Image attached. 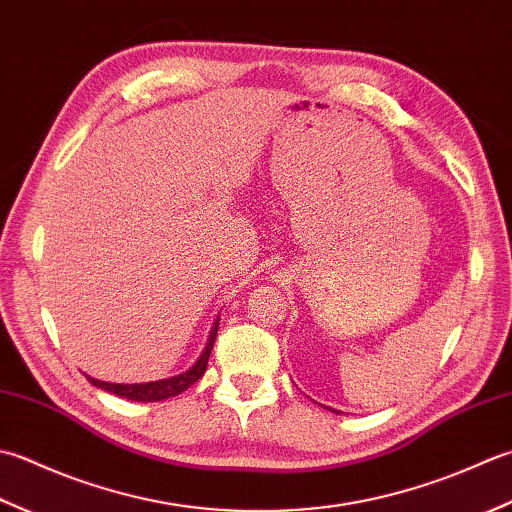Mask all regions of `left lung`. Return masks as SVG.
<instances>
[{
	"label": "left lung",
	"mask_w": 512,
	"mask_h": 512,
	"mask_svg": "<svg viewBox=\"0 0 512 512\" xmlns=\"http://www.w3.org/2000/svg\"><path fill=\"white\" fill-rule=\"evenodd\" d=\"M322 406H325V404H322ZM325 409H329L331 413H336V415H340V411H336V409H331V406H325Z\"/></svg>",
	"instance_id": "obj_1"
}]
</instances>
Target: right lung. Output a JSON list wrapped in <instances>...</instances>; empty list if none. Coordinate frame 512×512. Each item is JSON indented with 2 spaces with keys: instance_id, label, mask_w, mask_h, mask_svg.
Instances as JSON below:
<instances>
[{
  "instance_id": "1",
  "label": "right lung",
  "mask_w": 512,
  "mask_h": 512,
  "mask_svg": "<svg viewBox=\"0 0 512 512\" xmlns=\"http://www.w3.org/2000/svg\"><path fill=\"white\" fill-rule=\"evenodd\" d=\"M218 320H214L212 331H210V338H207L205 349L201 351V356L196 358V362L192 364L190 369L179 373V375H172V378H163V380H154V382H139V384H117V382H103L97 378H90L86 375L90 384H95V387L108 391L112 395H119V398L125 400H132V402H161V400H170L174 395L183 393L185 389H190L196 380L203 378V373L207 369V360H210V353L214 349V340H216V333H218Z\"/></svg>"
}]
</instances>
